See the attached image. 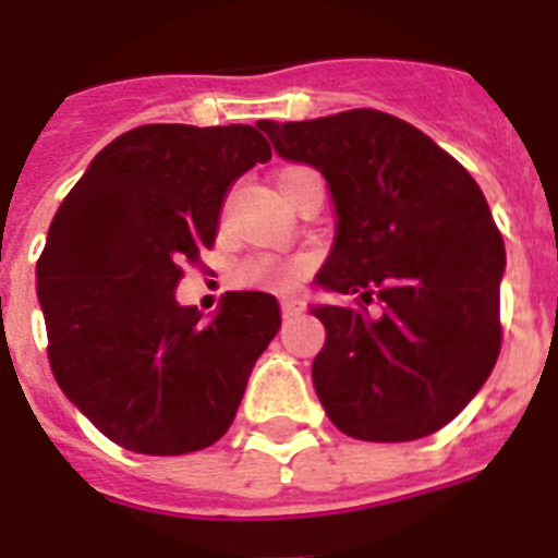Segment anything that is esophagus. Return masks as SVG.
<instances>
[{"instance_id": "1", "label": "esophagus", "mask_w": 558, "mask_h": 558, "mask_svg": "<svg viewBox=\"0 0 558 558\" xmlns=\"http://www.w3.org/2000/svg\"><path fill=\"white\" fill-rule=\"evenodd\" d=\"M280 312H283V318H294V315H301L303 312V303L287 298V301H280Z\"/></svg>"}]
</instances>
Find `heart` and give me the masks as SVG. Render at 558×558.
I'll return each mask as SVG.
<instances>
[{"label": "heart", "instance_id": "heart-1", "mask_svg": "<svg viewBox=\"0 0 558 558\" xmlns=\"http://www.w3.org/2000/svg\"><path fill=\"white\" fill-rule=\"evenodd\" d=\"M306 169H289L280 174V185H287L292 177H298ZM306 271V260L303 257H292V260H275V257H255L243 266V278L248 283H264V287L289 289L294 287L301 275Z\"/></svg>", "mask_w": 558, "mask_h": 558}]
</instances>
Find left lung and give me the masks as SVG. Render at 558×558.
<instances>
[{
	"label": "left lung",
	"mask_w": 558,
	"mask_h": 558,
	"mask_svg": "<svg viewBox=\"0 0 558 558\" xmlns=\"http://www.w3.org/2000/svg\"><path fill=\"white\" fill-rule=\"evenodd\" d=\"M257 129L332 194L335 240L315 287L357 306L312 303L326 329L312 384L329 421L361 441L450 424L501 347L505 240L478 183L424 131L373 108ZM373 296L381 313L368 312Z\"/></svg>",
	"instance_id": "1"
}]
</instances>
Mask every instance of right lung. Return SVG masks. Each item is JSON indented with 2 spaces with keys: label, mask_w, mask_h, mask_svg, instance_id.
Here are the masks:
<instances>
[{
  "label": "right lung",
  "mask_w": 558,
  "mask_h": 558,
  "mask_svg": "<svg viewBox=\"0 0 558 558\" xmlns=\"http://www.w3.org/2000/svg\"><path fill=\"white\" fill-rule=\"evenodd\" d=\"M269 157L252 125H140L53 215L36 264L48 361L68 401L125 450L183 456L223 438L278 335L275 294L226 292L208 320L174 298L234 180Z\"/></svg>",
  "instance_id": "obj_1"
}]
</instances>
